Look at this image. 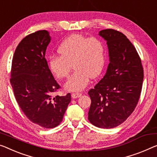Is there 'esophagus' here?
<instances>
[{"mask_svg": "<svg viewBox=\"0 0 157 157\" xmlns=\"http://www.w3.org/2000/svg\"><path fill=\"white\" fill-rule=\"evenodd\" d=\"M82 94L80 93H74L71 94V97L73 98H78L79 97H81Z\"/></svg>", "mask_w": 157, "mask_h": 157, "instance_id": "obj_1", "label": "esophagus"}]
</instances>
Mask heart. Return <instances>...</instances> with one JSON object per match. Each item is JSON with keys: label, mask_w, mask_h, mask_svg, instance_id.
I'll list each match as a JSON object with an SVG mask.
<instances>
[{"label": "heart", "mask_w": 157, "mask_h": 157, "mask_svg": "<svg viewBox=\"0 0 157 157\" xmlns=\"http://www.w3.org/2000/svg\"><path fill=\"white\" fill-rule=\"evenodd\" d=\"M105 45L98 38H88L81 34H72L60 43L58 55L50 57L49 68L58 79L68 76L71 64L75 70L65 83L71 91L82 90L90 78L100 75L105 63Z\"/></svg>", "instance_id": "heart-1"}]
</instances>
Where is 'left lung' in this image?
I'll use <instances>...</instances> for the list:
<instances>
[{
    "instance_id": "1",
    "label": "left lung",
    "mask_w": 157,
    "mask_h": 157,
    "mask_svg": "<svg viewBox=\"0 0 157 157\" xmlns=\"http://www.w3.org/2000/svg\"><path fill=\"white\" fill-rule=\"evenodd\" d=\"M99 34L107 40L110 62L105 76L88 91V120L98 128H112L124 123L136 107L144 71L136 48L124 33L107 29Z\"/></svg>"
}]
</instances>
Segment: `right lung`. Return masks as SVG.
Instances as JSON below:
<instances>
[{
    "label": "right lung",
    "mask_w": 157,
    "mask_h": 157,
    "mask_svg": "<svg viewBox=\"0 0 157 157\" xmlns=\"http://www.w3.org/2000/svg\"><path fill=\"white\" fill-rule=\"evenodd\" d=\"M49 33L39 30L30 33L17 47L12 61L10 83L20 109L33 124L52 128L62 122L70 93L52 97L61 88L48 67L45 50Z\"/></svg>",
    "instance_id": "obj_1"
}]
</instances>
